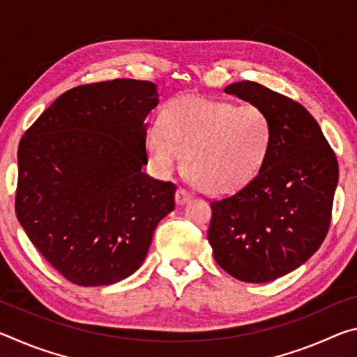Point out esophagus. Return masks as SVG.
Listing matches in <instances>:
<instances>
[{
  "label": "esophagus",
  "mask_w": 357,
  "mask_h": 357,
  "mask_svg": "<svg viewBox=\"0 0 357 357\" xmlns=\"http://www.w3.org/2000/svg\"><path fill=\"white\" fill-rule=\"evenodd\" d=\"M190 198H192V193H190L189 190H187V189H184V187H179V189L176 190V202H178L179 204L189 202Z\"/></svg>",
  "instance_id": "esophagus-1"
}]
</instances>
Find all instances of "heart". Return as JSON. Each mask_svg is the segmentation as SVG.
Returning <instances> with one entry per match:
<instances>
[{"instance_id":"heart-1","label":"heart","mask_w":357,"mask_h":357,"mask_svg":"<svg viewBox=\"0 0 357 357\" xmlns=\"http://www.w3.org/2000/svg\"><path fill=\"white\" fill-rule=\"evenodd\" d=\"M273 143V124L263 108L181 96L146 134L149 162L170 174L185 154L187 172L200 189L215 195L244 187L257 176Z\"/></svg>"}]
</instances>
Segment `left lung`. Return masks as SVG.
Here are the masks:
<instances>
[{
    "instance_id": "obj_1",
    "label": "left lung",
    "mask_w": 357,
    "mask_h": 357,
    "mask_svg": "<svg viewBox=\"0 0 357 357\" xmlns=\"http://www.w3.org/2000/svg\"><path fill=\"white\" fill-rule=\"evenodd\" d=\"M263 108L273 143L255 178L211 202L208 241L234 279L264 283L305 263L328 234L338 164L315 118L298 102L255 82L225 88Z\"/></svg>"
}]
</instances>
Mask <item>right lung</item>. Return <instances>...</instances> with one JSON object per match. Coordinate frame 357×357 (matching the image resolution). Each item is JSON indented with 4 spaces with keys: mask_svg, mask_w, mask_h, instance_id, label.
I'll use <instances>...</instances> for the list:
<instances>
[{
    "mask_svg": "<svg viewBox=\"0 0 357 357\" xmlns=\"http://www.w3.org/2000/svg\"><path fill=\"white\" fill-rule=\"evenodd\" d=\"M153 82L114 78L66 91L19 144L15 214L52 268L80 287L140 268L176 185L148 176Z\"/></svg>",
    "mask_w": 357,
    "mask_h": 357,
    "instance_id": "right-lung-1",
    "label": "right lung"
}]
</instances>
